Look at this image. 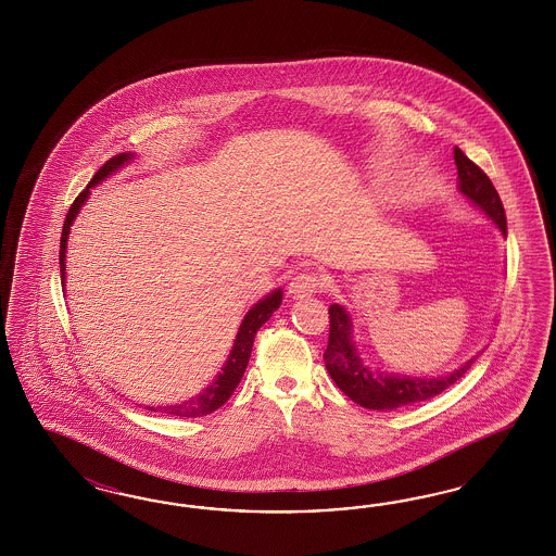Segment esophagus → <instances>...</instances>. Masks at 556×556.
Instances as JSON below:
<instances>
[{"mask_svg": "<svg viewBox=\"0 0 556 556\" xmlns=\"http://www.w3.org/2000/svg\"><path fill=\"white\" fill-rule=\"evenodd\" d=\"M330 286V279L326 275H321L318 270H302L298 273L291 283H289V293L293 298H307L312 293L324 291L326 287Z\"/></svg>", "mask_w": 556, "mask_h": 556, "instance_id": "34e87169", "label": "esophagus"}]
</instances>
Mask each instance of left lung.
Instances as JSON below:
<instances>
[{
  "label": "left lung",
  "instance_id": "1",
  "mask_svg": "<svg viewBox=\"0 0 556 556\" xmlns=\"http://www.w3.org/2000/svg\"><path fill=\"white\" fill-rule=\"evenodd\" d=\"M455 163L458 170V189L471 202L477 203L489 218L497 224V228L507 235L504 203L500 200V193L491 184L488 173L477 167L460 149H455ZM328 318H330V334H328V346L324 351L326 369L342 393H346L354 404L369 407V409H395L402 405L426 402L434 395H440L444 389L455 386L456 381L471 369L475 361L471 358L448 377H438V379L383 375L369 369L356 353L353 337H351L353 332H351L349 314L334 303L328 309Z\"/></svg>",
  "mask_w": 556,
  "mask_h": 556
}]
</instances>
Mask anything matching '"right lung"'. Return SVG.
<instances>
[{"instance_id": "obj_1", "label": "right lung", "mask_w": 556, "mask_h": 556, "mask_svg": "<svg viewBox=\"0 0 556 556\" xmlns=\"http://www.w3.org/2000/svg\"><path fill=\"white\" fill-rule=\"evenodd\" d=\"M132 154L130 152H119L114 154L110 161L103 163V167L93 175V179L89 181V186L85 187L84 191L75 198V202L71 203L68 207L67 218L63 224V232H61V249H59V265H61V281L65 279V251H67V236L68 228L73 224V219L77 216L79 207L84 205L87 195H89V189L103 181L108 175H112L114 170H118L126 161H130ZM281 298H283V291L277 289L275 293H270L269 298H265L263 302L256 303L253 309L244 316V320L238 328V334H236L235 346H232V353L228 356L224 369L216 377V381L207 389H203V393L195 395L193 400L184 402V404L177 405H165V407H151V412H165L170 416H179V418H202L207 416L212 412H216L218 407L226 404L230 400V395L235 393V389L238 388L247 365H249V358L253 353L254 337L256 332L261 330V326L265 321L269 320L273 316V312L281 305Z\"/></svg>"}]
</instances>
